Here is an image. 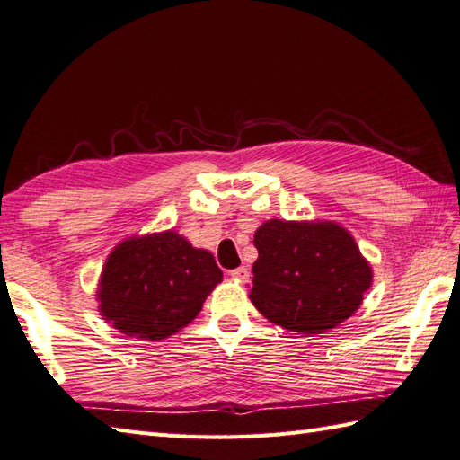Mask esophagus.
<instances>
[{
  "label": "esophagus",
  "instance_id": "esophagus-1",
  "mask_svg": "<svg viewBox=\"0 0 460 460\" xmlns=\"http://www.w3.org/2000/svg\"><path fill=\"white\" fill-rule=\"evenodd\" d=\"M229 274H231V278L239 279V281H246V279H249V276H251L249 268H246V266H239V268H234V270H231Z\"/></svg>",
  "mask_w": 460,
  "mask_h": 460
}]
</instances>
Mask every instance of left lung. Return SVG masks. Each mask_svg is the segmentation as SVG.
<instances>
[{
	"label": "left lung",
	"mask_w": 460,
	"mask_h": 460,
	"mask_svg": "<svg viewBox=\"0 0 460 460\" xmlns=\"http://www.w3.org/2000/svg\"><path fill=\"white\" fill-rule=\"evenodd\" d=\"M258 251L249 297L270 323L323 334L359 309L373 272L351 234L332 221L270 219L254 233Z\"/></svg>",
	"instance_id": "8db88e82"
}]
</instances>
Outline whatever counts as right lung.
<instances>
[{
  "label": "right lung",
  "instance_id": "add662e5",
  "mask_svg": "<svg viewBox=\"0 0 460 460\" xmlns=\"http://www.w3.org/2000/svg\"><path fill=\"white\" fill-rule=\"evenodd\" d=\"M221 278L211 252L174 231L134 237L104 264L99 311L122 334L155 342L192 323Z\"/></svg>",
  "mask_w": 460,
  "mask_h": 460
}]
</instances>
